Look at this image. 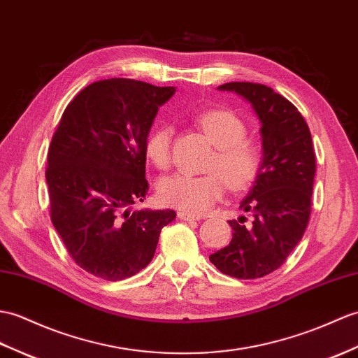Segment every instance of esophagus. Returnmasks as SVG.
I'll list each match as a JSON object with an SVG mask.
<instances>
[{
    "label": "esophagus",
    "mask_w": 358,
    "mask_h": 358,
    "mask_svg": "<svg viewBox=\"0 0 358 358\" xmlns=\"http://www.w3.org/2000/svg\"><path fill=\"white\" fill-rule=\"evenodd\" d=\"M178 218L182 221H198L199 220L198 217H195V215H190L186 212H178Z\"/></svg>",
    "instance_id": "1"
}]
</instances>
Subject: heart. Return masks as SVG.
I'll return each instance as SVG.
<instances>
[{
    "label": "heart",
    "instance_id": "b5f03b06",
    "mask_svg": "<svg viewBox=\"0 0 358 358\" xmlns=\"http://www.w3.org/2000/svg\"><path fill=\"white\" fill-rule=\"evenodd\" d=\"M198 123L217 146L209 169L220 171L206 176L176 173L159 186L160 199L171 207L190 215H201L222 196L226 180L231 189H244L256 180L262 166V151L253 141L244 138L247 128L243 119L227 108H212L198 115ZM172 129L155 128L146 141L148 159L155 168L168 169L171 164ZM224 176H222L220 172Z\"/></svg>",
    "mask_w": 358,
    "mask_h": 358
}]
</instances>
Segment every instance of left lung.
<instances>
[{
    "instance_id": "obj_1",
    "label": "left lung",
    "mask_w": 358,
    "mask_h": 358,
    "mask_svg": "<svg viewBox=\"0 0 358 358\" xmlns=\"http://www.w3.org/2000/svg\"><path fill=\"white\" fill-rule=\"evenodd\" d=\"M261 122L262 166L239 209L252 215L229 221L230 244L209 256L221 273L256 279L278 270L302 239L311 213L315 155L308 124L297 108L270 87L229 82Z\"/></svg>"
}]
</instances>
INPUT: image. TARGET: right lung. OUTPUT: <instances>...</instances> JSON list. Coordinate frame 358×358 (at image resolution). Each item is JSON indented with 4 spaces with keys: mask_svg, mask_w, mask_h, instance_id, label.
<instances>
[{
    "mask_svg": "<svg viewBox=\"0 0 358 358\" xmlns=\"http://www.w3.org/2000/svg\"><path fill=\"white\" fill-rule=\"evenodd\" d=\"M176 93L132 79L94 82L65 108L45 171L52 222L73 261L122 280L152 261L173 210H131L149 189L146 141L159 108Z\"/></svg>",
    "mask_w": 358,
    "mask_h": 358,
    "instance_id": "1",
    "label": "right lung"
}]
</instances>
